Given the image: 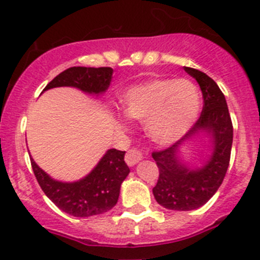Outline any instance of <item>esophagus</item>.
Masks as SVG:
<instances>
[{
	"label": "esophagus",
	"mask_w": 260,
	"mask_h": 260,
	"mask_svg": "<svg viewBox=\"0 0 260 260\" xmlns=\"http://www.w3.org/2000/svg\"><path fill=\"white\" fill-rule=\"evenodd\" d=\"M142 159L141 151L137 149H131L127 154H125V162L128 166H135Z\"/></svg>",
	"instance_id": "obj_1"
}]
</instances>
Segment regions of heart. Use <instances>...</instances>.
Listing matches in <instances>:
<instances>
[{"label":"heart","instance_id":"heart-1","mask_svg":"<svg viewBox=\"0 0 260 260\" xmlns=\"http://www.w3.org/2000/svg\"><path fill=\"white\" fill-rule=\"evenodd\" d=\"M121 104L128 119L145 121L153 141L170 145L181 140L197 121L201 93L188 79H153L128 88ZM113 119L119 129H127L124 118L115 114Z\"/></svg>","mask_w":260,"mask_h":260}]
</instances>
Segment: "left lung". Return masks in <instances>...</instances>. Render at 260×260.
<instances>
[{
    "mask_svg": "<svg viewBox=\"0 0 260 260\" xmlns=\"http://www.w3.org/2000/svg\"><path fill=\"white\" fill-rule=\"evenodd\" d=\"M184 70L200 84L202 113L181 140L165 150L153 153L159 168L154 197L165 209L176 211L198 209L216 193L228 170L233 141L232 120L220 88L205 72L190 67ZM200 134L209 137L212 151L200 168L194 169L182 159L181 147Z\"/></svg>",
    "mask_w": 260,
    "mask_h": 260,
    "instance_id": "1",
    "label": "left lung"
}]
</instances>
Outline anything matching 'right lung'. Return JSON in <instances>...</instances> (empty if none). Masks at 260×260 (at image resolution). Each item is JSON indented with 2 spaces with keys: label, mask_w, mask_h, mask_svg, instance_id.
Segmentation results:
<instances>
[{
  "label": "right lung",
  "mask_w": 260,
  "mask_h": 260,
  "mask_svg": "<svg viewBox=\"0 0 260 260\" xmlns=\"http://www.w3.org/2000/svg\"><path fill=\"white\" fill-rule=\"evenodd\" d=\"M111 67H71L55 76L45 89L74 86L88 94L106 92L113 79ZM125 151L109 149L94 168L78 181H58L49 176L31 158L34 174L46 197L62 211L76 217H88L107 212L116 205L121 182L129 174L124 162Z\"/></svg>",
  "instance_id": "obj_1"
}]
</instances>
